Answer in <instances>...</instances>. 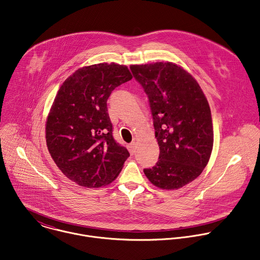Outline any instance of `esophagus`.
<instances>
[{
    "instance_id": "34e87169",
    "label": "esophagus",
    "mask_w": 260,
    "mask_h": 260,
    "mask_svg": "<svg viewBox=\"0 0 260 260\" xmlns=\"http://www.w3.org/2000/svg\"><path fill=\"white\" fill-rule=\"evenodd\" d=\"M127 148H128V151H129V153L131 154H135V152H136V149H137V146H136V142H133V143H131L128 146H127Z\"/></svg>"
}]
</instances>
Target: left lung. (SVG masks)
<instances>
[{
	"label": "left lung",
	"instance_id": "1",
	"mask_svg": "<svg viewBox=\"0 0 260 260\" xmlns=\"http://www.w3.org/2000/svg\"><path fill=\"white\" fill-rule=\"evenodd\" d=\"M149 99L160 155L147 178L178 189L201 175L214 144L211 109L196 79L172 62L131 66Z\"/></svg>",
	"mask_w": 260,
	"mask_h": 260
}]
</instances>
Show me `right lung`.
I'll return each mask as SVG.
<instances>
[{"instance_id":"obj_1","label":"right lung","mask_w":260,"mask_h":260,"mask_svg":"<svg viewBox=\"0 0 260 260\" xmlns=\"http://www.w3.org/2000/svg\"><path fill=\"white\" fill-rule=\"evenodd\" d=\"M132 78L127 67L114 62L84 67L54 98L45 127L47 149L63 175L81 186L109 184L129 157L112 136L107 99Z\"/></svg>"}]
</instances>
